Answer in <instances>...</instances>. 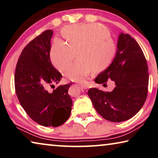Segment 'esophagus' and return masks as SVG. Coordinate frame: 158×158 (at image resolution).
<instances>
[{
	"label": "esophagus",
	"mask_w": 158,
	"mask_h": 158,
	"mask_svg": "<svg viewBox=\"0 0 158 158\" xmlns=\"http://www.w3.org/2000/svg\"><path fill=\"white\" fill-rule=\"evenodd\" d=\"M81 89L82 93H87V87L86 86H83V85H81Z\"/></svg>",
	"instance_id": "1"
}]
</instances>
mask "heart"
I'll return each instance as SVG.
<instances>
[{"mask_svg":"<svg viewBox=\"0 0 158 158\" xmlns=\"http://www.w3.org/2000/svg\"><path fill=\"white\" fill-rule=\"evenodd\" d=\"M66 42L56 39L51 47L49 57L56 69L63 71L74 59L77 60L68 67L64 76L71 81L83 82L92 71L101 72L112 64L116 47L111 40L108 30L97 24L81 23L67 26L61 30Z\"/></svg>","mask_w":158,"mask_h":158,"instance_id":"obj_1","label":"heart"}]
</instances>
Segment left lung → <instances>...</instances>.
Returning <instances> with one entry per match:
<instances>
[{
  "mask_svg": "<svg viewBox=\"0 0 158 158\" xmlns=\"http://www.w3.org/2000/svg\"><path fill=\"white\" fill-rule=\"evenodd\" d=\"M115 82L111 92L96 87L87 92L94 109L105 119L121 122L132 118L143 106L148 94V68L143 52L134 39L121 32L116 56L110 66L101 72L94 82Z\"/></svg>",
  "mask_w": 158,
  "mask_h": 158,
  "instance_id": "left-lung-1",
  "label": "left lung"
}]
</instances>
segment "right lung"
I'll return each instance as SVG.
<instances>
[{
    "mask_svg": "<svg viewBox=\"0 0 158 158\" xmlns=\"http://www.w3.org/2000/svg\"><path fill=\"white\" fill-rule=\"evenodd\" d=\"M53 30L44 31L22 52L15 73V87L18 100L29 116L44 127H57L71 115L73 102L68 94L71 84L60 85L48 93V84L62 78L49 57Z\"/></svg>",
    "mask_w": 158,
    "mask_h": 158,
    "instance_id": "right-lung-1",
    "label": "right lung"
}]
</instances>
